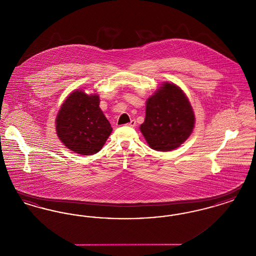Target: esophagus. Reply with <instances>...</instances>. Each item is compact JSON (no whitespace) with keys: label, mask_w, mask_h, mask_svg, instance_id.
I'll list each match as a JSON object with an SVG mask.
<instances>
[{"label":"esophagus","mask_w":256,"mask_h":256,"mask_svg":"<svg viewBox=\"0 0 256 256\" xmlns=\"http://www.w3.org/2000/svg\"><path fill=\"white\" fill-rule=\"evenodd\" d=\"M126 126H132V128H134L135 126H136V121L135 120H132L130 122H128Z\"/></svg>","instance_id":"1"}]
</instances>
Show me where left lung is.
I'll list each match as a JSON object with an SVG mask.
<instances>
[{
  "instance_id": "1",
  "label": "left lung",
  "mask_w": 256,
  "mask_h": 256,
  "mask_svg": "<svg viewBox=\"0 0 256 256\" xmlns=\"http://www.w3.org/2000/svg\"><path fill=\"white\" fill-rule=\"evenodd\" d=\"M195 121L193 108L182 89L166 82L146 98V117L139 128L152 150L169 152L188 139Z\"/></svg>"
}]
</instances>
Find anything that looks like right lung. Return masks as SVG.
<instances>
[{"mask_svg": "<svg viewBox=\"0 0 256 256\" xmlns=\"http://www.w3.org/2000/svg\"><path fill=\"white\" fill-rule=\"evenodd\" d=\"M98 94L76 89L61 104L56 130L62 144L74 154L92 156L106 144L111 124L98 106Z\"/></svg>", "mask_w": 256, "mask_h": 256, "instance_id": "1", "label": "right lung"}]
</instances>
